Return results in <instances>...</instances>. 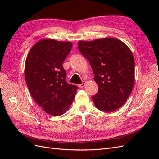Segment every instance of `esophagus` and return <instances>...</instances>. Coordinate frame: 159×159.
<instances>
[{
  "instance_id": "34e87169",
  "label": "esophagus",
  "mask_w": 159,
  "mask_h": 159,
  "mask_svg": "<svg viewBox=\"0 0 159 159\" xmlns=\"http://www.w3.org/2000/svg\"><path fill=\"white\" fill-rule=\"evenodd\" d=\"M85 85V81H83V83H82V84L79 85V87H80V88H84V87Z\"/></svg>"
}]
</instances>
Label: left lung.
Returning a JSON list of instances; mask_svg holds the SVG:
<instances>
[{
  "label": "left lung",
  "instance_id": "obj_1",
  "mask_svg": "<svg viewBox=\"0 0 159 159\" xmlns=\"http://www.w3.org/2000/svg\"><path fill=\"white\" fill-rule=\"evenodd\" d=\"M78 48L91 65L98 85L92 96L95 107L112 112L123 106L134 82V60L129 48L114 38L79 41Z\"/></svg>",
  "mask_w": 159,
  "mask_h": 159
}]
</instances>
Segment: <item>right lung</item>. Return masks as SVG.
I'll return each instance as SVG.
<instances>
[{
    "label": "right lung",
    "instance_id": "add662e5",
    "mask_svg": "<svg viewBox=\"0 0 159 159\" xmlns=\"http://www.w3.org/2000/svg\"><path fill=\"white\" fill-rule=\"evenodd\" d=\"M72 45L70 42L42 39L32 47L26 59L25 76L30 95L46 113L53 116L68 110L78 89L66 82L62 66Z\"/></svg>",
    "mask_w": 159,
    "mask_h": 159
}]
</instances>
